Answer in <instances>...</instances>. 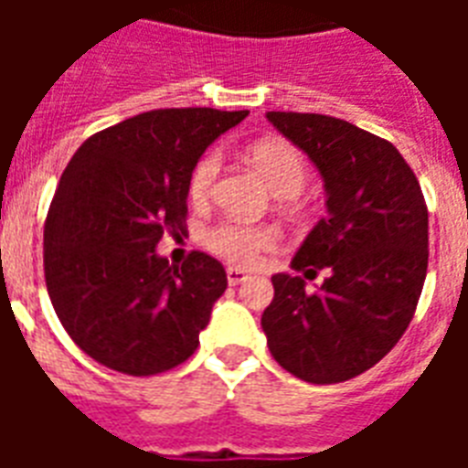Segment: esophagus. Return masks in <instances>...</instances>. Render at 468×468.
<instances>
[{"mask_svg": "<svg viewBox=\"0 0 468 468\" xmlns=\"http://www.w3.org/2000/svg\"><path fill=\"white\" fill-rule=\"evenodd\" d=\"M226 277H228V284L238 286V284H242V282H248V271L238 270V267H228Z\"/></svg>", "mask_w": 468, "mask_h": 468, "instance_id": "1", "label": "esophagus"}]
</instances>
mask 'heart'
<instances>
[{
  "mask_svg": "<svg viewBox=\"0 0 468 468\" xmlns=\"http://www.w3.org/2000/svg\"><path fill=\"white\" fill-rule=\"evenodd\" d=\"M250 160L260 169L264 182L279 197H293L306 186L308 165L301 150L282 138H264L250 148ZM220 175V155L208 150L194 162L186 179V194L194 206L211 201L216 182ZM204 245L208 252L235 267H252L264 252L277 248V233L264 226H242V223H218L204 233Z\"/></svg>",
  "mask_w": 468,
  "mask_h": 468,
  "instance_id": "obj_1",
  "label": "heart"
}]
</instances>
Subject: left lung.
<instances>
[{
	"label": "left lung",
	"mask_w": 468,
	"mask_h": 468,
	"mask_svg": "<svg viewBox=\"0 0 468 468\" xmlns=\"http://www.w3.org/2000/svg\"><path fill=\"white\" fill-rule=\"evenodd\" d=\"M279 133L318 167L327 191L292 267L331 277L315 292L274 274L262 313L271 356L308 384H340L381 362L413 320L428 274V206L391 143L323 113L270 112Z\"/></svg>",
	"instance_id": "left-lung-1"
}]
</instances>
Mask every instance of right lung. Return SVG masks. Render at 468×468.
Segmentation results:
<instances>
[{
  "label": "right lung",
  "mask_w": 468,
  "mask_h": 468,
  "mask_svg": "<svg viewBox=\"0 0 468 468\" xmlns=\"http://www.w3.org/2000/svg\"><path fill=\"white\" fill-rule=\"evenodd\" d=\"M248 112L155 109L99 131L62 172L43 230L48 296L77 347L109 369L153 377L186 362L226 292L223 264L155 252L186 230L194 162Z\"/></svg>",
  "instance_id": "1"
}]
</instances>
